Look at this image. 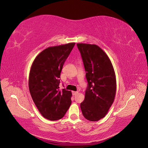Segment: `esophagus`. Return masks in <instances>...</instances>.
I'll list each match as a JSON object with an SVG mask.
<instances>
[{
	"label": "esophagus",
	"mask_w": 148,
	"mask_h": 148,
	"mask_svg": "<svg viewBox=\"0 0 148 148\" xmlns=\"http://www.w3.org/2000/svg\"><path fill=\"white\" fill-rule=\"evenodd\" d=\"M78 93V91H73V92H72V94H73V96H75V95H77Z\"/></svg>",
	"instance_id": "1"
}]
</instances>
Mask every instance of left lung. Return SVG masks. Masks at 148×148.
Returning a JSON list of instances; mask_svg holds the SVG:
<instances>
[{
  "label": "left lung",
  "mask_w": 148,
  "mask_h": 148,
  "mask_svg": "<svg viewBox=\"0 0 148 148\" xmlns=\"http://www.w3.org/2000/svg\"><path fill=\"white\" fill-rule=\"evenodd\" d=\"M86 71L88 86L80 104L85 119L95 122L105 117L114 101L116 78L106 53L95 44H77Z\"/></svg>",
  "instance_id": "1"
}]
</instances>
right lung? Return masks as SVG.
Wrapping results in <instances>:
<instances>
[{"label":"right lung","instance_id":"obj_1","mask_svg":"<svg viewBox=\"0 0 148 148\" xmlns=\"http://www.w3.org/2000/svg\"><path fill=\"white\" fill-rule=\"evenodd\" d=\"M75 43L50 47L35 58L29 76L31 97L40 113L52 121L62 119L70 107L71 92L59 89L60 73Z\"/></svg>","mask_w":148,"mask_h":148}]
</instances>
